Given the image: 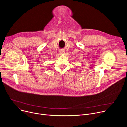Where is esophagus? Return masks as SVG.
<instances>
[{"mask_svg": "<svg viewBox=\"0 0 127 127\" xmlns=\"http://www.w3.org/2000/svg\"><path fill=\"white\" fill-rule=\"evenodd\" d=\"M60 53H63V52H64L63 50H61V51H60Z\"/></svg>", "mask_w": 127, "mask_h": 127, "instance_id": "obj_1", "label": "esophagus"}]
</instances>
